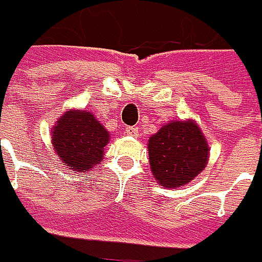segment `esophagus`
Returning <instances> with one entry per match:
<instances>
[{
    "label": "esophagus",
    "mask_w": 262,
    "mask_h": 262,
    "mask_svg": "<svg viewBox=\"0 0 262 262\" xmlns=\"http://www.w3.org/2000/svg\"><path fill=\"white\" fill-rule=\"evenodd\" d=\"M125 133L128 134V136L137 137L138 136V126H126Z\"/></svg>",
    "instance_id": "obj_1"
}]
</instances>
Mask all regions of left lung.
Returning <instances> with one entry per match:
<instances>
[{
    "label": "left lung",
    "instance_id": "left-lung-1",
    "mask_svg": "<svg viewBox=\"0 0 262 262\" xmlns=\"http://www.w3.org/2000/svg\"><path fill=\"white\" fill-rule=\"evenodd\" d=\"M150 170L162 188L176 189L200 175L208 163L210 147L194 119L169 121L148 138Z\"/></svg>",
    "mask_w": 262,
    "mask_h": 262
}]
</instances>
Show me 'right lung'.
I'll return each mask as SVG.
<instances>
[{"instance_id":"1","label":"right lung","mask_w":262,"mask_h":262,"mask_svg":"<svg viewBox=\"0 0 262 262\" xmlns=\"http://www.w3.org/2000/svg\"><path fill=\"white\" fill-rule=\"evenodd\" d=\"M51 136L59 162L78 175L102 163L111 140L109 131L84 109L66 111L52 126Z\"/></svg>"}]
</instances>
